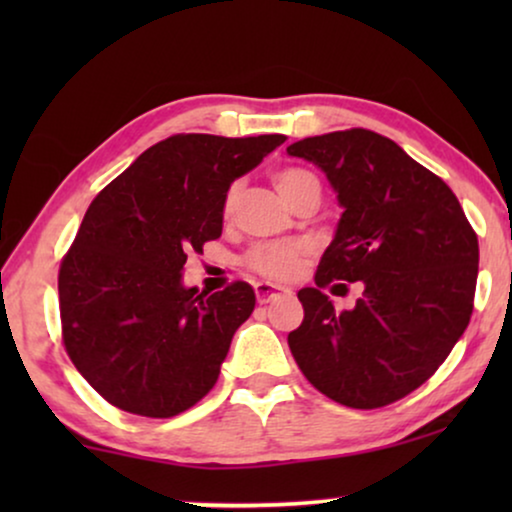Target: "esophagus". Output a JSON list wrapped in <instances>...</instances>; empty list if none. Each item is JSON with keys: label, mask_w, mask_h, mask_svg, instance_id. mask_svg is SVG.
Listing matches in <instances>:
<instances>
[{"label": "esophagus", "mask_w": 512, "mask_h": 512, "mask_svg": "<svg viewBox=\"0 0 512 512\" xmlns=\"http://www.w3.org/2000/svg\"><path fill=\"white\" fill-rule=\"evenodd\" d=\"M254 291H256V300L261 305L270 303V300H275L279 296H286V293H291L289 289H284V286H275V284H268V282H258L254 286Z\"/></svg>", "instance_id": "obj_1"}]
</instances>
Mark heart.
Listing matches in <instances>:
<instances>
[{"mask_svg":"<svg viewBox=\"0 0 512 512\" xmlns=\"http://www.w3.org/2000/svg\"><path fill=\"white\" fill-rule=\"evenodd\" d=\"M272 181H275L277 191L289 202H293V198L307 184H319L312 172L300 170V167H282V170L272 174ZM235 195L237 186H230L226 198H223V212L226 214H230V209L235 205ZM305 251L307 249L300 242H258L244 254V265L251 272H256V275L282 282V279L296 275L300 263H303Z\"/></svg>","mask_w":512,"mask_h":512,"instance_id":"1","label":"heart"}]
</instances>
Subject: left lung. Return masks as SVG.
Wrapping results in <instances>:
<instances>
[{"mask_svg":"<svg viewBox=\"0 0 512 512\" xmlns=\"http://www.w3.org/2000/svg\"><path fill=\"white\" fill-rule=\"evenodd\" d=\"M326 172L345 207L338 233L298 291L305 317L289 333L314 389L356 410L401 401L443 366L473 314L478 235L443 179L389 137L349 128L286 149ZM359 281L354 311L326 285Z\"/></svg>","mask_w":512,"mask_h":512,"instance_id":"8db88e82","label":"left lung"}]
</instances>
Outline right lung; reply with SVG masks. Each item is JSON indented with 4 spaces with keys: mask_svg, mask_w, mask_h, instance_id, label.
Listing matches in <instances>:
<instances>
[{
    "mask_svg": "<svg viewBox=\"0 0 512 512\" xmlns=\"http://www.w3.org/2000/svg\"><path fill=\"white\" fill-rule=\"evenodd\" d=\"M284 142L181 132L90 202L58 272L62 345L114 408L167 419L212 391L256 296L247 282L184 289L181 270L221 237L230 184Z\"/></svg>",
    "mask_w": 512,
    "mask_h": 512,
    "instance_id": "right-lung-1",
    "label": "right lung"
}]
</instances>
